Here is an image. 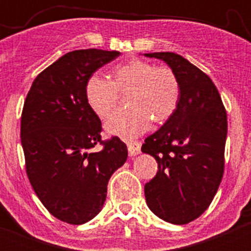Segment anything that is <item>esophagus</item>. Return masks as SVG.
Segmentation results:
<instances>
[{
  "mask_svg": "<svg viewBox=\"0 0 251 251\" xmlns=\"http://www.w3.org/2000/svg\"><path fill=\"white\" fill-rule=\"evenodd\" d=\"M126 144H127V151H128V154H130L131 156L141 153V142L128 141V142H126Z\"/></svg>",
  "mask_w": 251,
  "mask_h": 251,
  "instance_id": "esophagus-1",
  "label": "esophagus"
}]
</instances>
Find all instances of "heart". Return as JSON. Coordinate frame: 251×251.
Wrapping results in <instances>:
<instances>
[{
	"label": "heart",
	"instance_id": "1",
	"mask_svg": "<svg viewBox=\"0 0 251 251\" xmlns=\"http://www.w3.org/2000/svg\"><path fill=\"white\" fill-rule=\"evenodd\" d=\"M114 80L92 74L86 83V100L92 110L104 119L120 100V92L128 95L131 108L118 110L105 123L108 132L124 138H135L149 130L151 120L163 124L174 115L179 104L181 86L174 70L156 67L141 58L118 64Z\"/></svg>",
	"mask_w": 251,
	"mask_h": 251
}]
</instances>
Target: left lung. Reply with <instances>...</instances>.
<instances>
[{
	"instance_id": "8db88e82",
	"label": "left lung",
	"mask_w": 251,
	"mask_h": 251,
	"mask_svg": "<svg viewBox=\"0 0 251 251\" xmlns=\"http://www.w3.org/2000/svg\"><path fill=\"white\" fill-rule=\"evenodd\" d=\"M144 55L164 60L181 86L177 110L142 146V151L158 163V173L144 186V196L161 220L186 225L209 207L221 183L227 113L211 78L182 55Z\"/></svg>"
}]
</instances>
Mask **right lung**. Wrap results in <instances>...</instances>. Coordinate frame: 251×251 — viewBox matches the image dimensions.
Listing matches in <instances>:
<instances>
[{
  "label": "right lung",
  "mask_w": 251,
  "mask_h": 251,
  "mask_svg": "<svg viewBox=\"0 0 251 251\" xmlns=\"http://www.w3.org/2000/svg\"><path fill=\"white\" fill-rule=\"evenodd\" d=\"M119 55L96 48L67 53L37 75L24 102L27 177L45 207L67 224L82 225L102 210L108 181L127 159L120 138L102 140V123L85 92L91 75ZM98 143L102 149L93 152Z\"/></svg>",
  "instance_id": "right-lung-1"
}]
</instances>
